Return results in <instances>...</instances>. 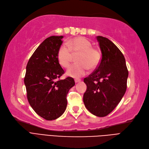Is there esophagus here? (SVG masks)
Segmentation results:
<instances>
[{"label":"esophagus","mask_w":149,"mask_h":149,"mask_svg":"<svg viewBox=\"0 0 149 149\" xmlns=\"http://www.w3.org/2000/svg\"><path fill=\"white\" fill-rule=\"evenodd\" d=\"M80 81H81V80H80V79H75V83L80 82Z\"/></svg>","instance_id":"1"}]
</instances>
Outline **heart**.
Returning a JSON list of instances; mask_svg holds the SVG:
<instances>
[{"label":"heart","mask_w":149,"mask_h":149,"mask_svg":"<svg viewBox=\"0 0 149 149\" xmlns=\"http://www.w3.org/2000/svg\"><path fill=\"white\" fill-rule=\"evenodd\" d=\"M62 45L57 51V61L59 64L67 68L70 65L73 54H79L77 57V63L71 65L67 71V75L75 78L84 76L87 72L88 67L94 69L98 65L101 56L99 52L92 48V44L84 37H76Z\"/></svg>","instance_id":"b5f03b06"}]
</instances>
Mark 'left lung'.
<instances>
[{
    "label": "left lung",
    "instance_id": "1",
    "mask_svg": "<svg viewBox=\"0 0 149 149\" xmlns=\"http://www.w3.org/2000/svg\"><path fill=\"white\" fill-rule=\"evenodd\" d=\"M97 39L102 59L97 69L84 80L87 90L83 100L91 113L104 117L116 108L125 93L128 70L118 47L107 38L98 36Z\"/></svg>",
    "mask_w": 149,
    "mask_h": 149
}]
</instances>
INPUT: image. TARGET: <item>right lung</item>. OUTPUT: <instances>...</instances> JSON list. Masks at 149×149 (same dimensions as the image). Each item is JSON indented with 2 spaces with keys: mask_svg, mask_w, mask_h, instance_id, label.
Segmentation results:
<instances>
[{
  "mask_svg": "<svg viewBox=\"0 0 149 149\" xmlns=\"http://www.w3.org/2000/svg\"><path fill=\"white\" fill-rule=\"evenodd\" d=\"M63 36H52L43 41L28 62L24 82L31 108L42 118H59L67 107V95L74 80L67 77L56 81L64 73L57 61V51Z\"/></svg>",
  "mask_w": 149,
  "mask_h": 149,
  "instance_id": "obj_1",
  "label": "right lung"
}]
</instances>
